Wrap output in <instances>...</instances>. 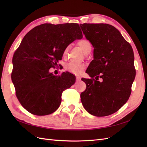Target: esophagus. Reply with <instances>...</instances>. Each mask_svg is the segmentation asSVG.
Here are the masks:
<instances>
[{"label": "esophagus", "instance_id": "obj_1", "mask_svg": "<svg viewBox=\"0 0 147 147\" xmlns=\"http://www.w3.org/2000/svg\"><path fill=\"white\" fill-rule=\"evenodd\" d=\"M76 80H77V82L80 81V80H81V77H78V76L76 77Z\"/></svg>", "mask_w": 147, "mask_h": 147}]
</instances>
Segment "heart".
<instances>
[{
	"instance_id": "b5f03b06",
	"label": "heart",
	"mask_w": 147,
	"mask_h": 147,
	"mask_svg": "<svg viewBox=\"0 0 147 147\" xmlns=\"http://www.w3.org/2000/svg\"><path fill=\"white\" fill-rule=\"evenodd\" d=\"M78 46L81 48L82 51L84 54H86L88 51H91V44L88 40L86 38H82L78 42ZM69 47H67L63 52V55L65 56L67 53L68 51ZM84 68V66L81 64H75V63H69L66 65V69L70 73L79 75L80 74Z\"/></svg>"
}]
</instances>
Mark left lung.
<instances>
[{
	"label": "left lung",
	"instance_id": "1",
	"mask_svg": "<svg viewBox=\"0 0 147 147\" xmlns=\"http://www.w3.org/2000/svg\"><path fill=\"white\" fill-rule=\"evenodd\" d=\"M86 38L94 48L93 59L86 72L91 79L81 93L84 108L92 115L105 117L126 104L136 77L131 45L119 31L108 24H80ZM102 78V82L98 81Z\"/></svg>",
	"mask_w": 147,
	"mask_h": 147
}]
</instances>
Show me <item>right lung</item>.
<instances>
[{
  "mask_svg": "<svg viewBox=\"0 0 147 147\" xmlns=\"http://www.w3.org/2000/svg\"><path fill=\"white\" fill-rule=\"evenodd\" d=\"M82 38L77 23L43 24L24 37L13 57L11 76L17 98L29 112L44 116L59 108L62 93L75 83V77L68 72L55 76L49 70L69 44Z\"/></svg>",
  "mask_w": 147,
  "mask_h": 147,
  "instance_id": "add662e5",
  "label": "right lung"
}]
</instances>
